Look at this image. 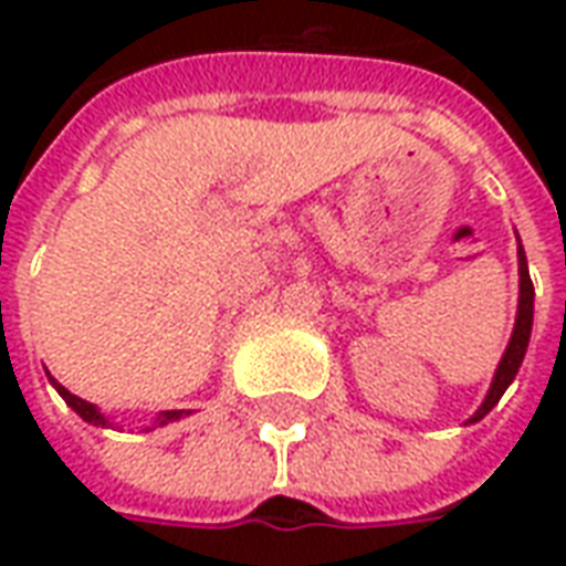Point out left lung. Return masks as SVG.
Instances as JSON below:
<instances>
[{"label":"left lung","mask_w":566,"mask_h":566,"mask_svg":"<svg viewBox=\"0 0 566 566\" xmlns=\"http://www.w3.org/2000/svg\"><path fill=\"white\" fill-rule=\"evenodd\" d=\"M518 275H522V296H518V318H515V331H512V339L506 345V355L500 360L497 376L491 381V391H488L485 403L479 406V412L470 418V424L485 418L494 406L500 403L503 391L510 388L515 373L522 367L524 352H527V343H531V327H534V282H531V272H527V258H524L522 245H518Z\"/></svg>","instance_id":"8db88e82"}]
</instances>
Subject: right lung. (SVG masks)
<instances>
[{
    "instance_id": "obj_1",
    "label": "right lung",
    "mask_w": 566,
    "mask_h": 566,
    "mask_svg": "<svg viewBox=\"0 0 566 566\" xmlns=\"http://www.w3.org/2000/svg\"><path fill=\"white\" fill-rule=\"evenodd\" d=\"M54 388L60 391V397H63V400H66V403L72 406L81 418H84V421H91V424H105V418L96 412V406L87 403V400H81V397H75V394H69L66 388H63V385H56V381H54ZM181 416H187L185 409H178V412H160V416H157V424L160 427L169 424V421H175V418H181Z\"/></svg>"
}]
</instances>
